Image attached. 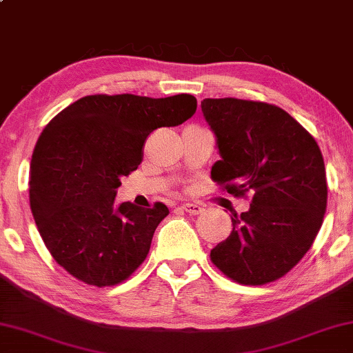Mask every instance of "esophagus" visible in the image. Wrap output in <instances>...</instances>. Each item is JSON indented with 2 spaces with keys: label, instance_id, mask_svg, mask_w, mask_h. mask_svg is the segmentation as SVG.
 <instances>
[{
  "label": "esophagus",
  "instance_id": "esophagus-1",
  "mask_svg": "<svg viewBox=\"0 0 353 353\" xmlns=\"http://www.w3.org/2000/svg\"><path fill=\"white\" fill-rule=\"evenodd\" d=\"M181 208L189 214H201L203 212V208L199 203H183Z\"/></svg>",
  "mask_w": 353,
  "mask_h": 353
}]
</instances>
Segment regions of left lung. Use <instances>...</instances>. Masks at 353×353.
<instances>
[{
  "label": "left lung",
  "instance_id": "8db88e82",
  "mask_svg": "<svg viewBox=\"0 0 353 353\" xmlns=\"http://www.w3.org/2000/svg\"><path fill=\"white\" fill-rule=\"evenodd\" d=\"M201 106L221 157L213 181L232 196L252 194L248 210L231 214V236L212 250V261L242 285L274 282L309 252L323 223V156L279 106L239 99H205Z\"/></svg>",
  "mask_w": 353,
  "mask_h": 353
}]
</instances>
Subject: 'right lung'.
<instances>
[{
  "label": "right lung",
  "instance_id": "1",
  "mask_svg": "<svg viewBox=\"0 0 353 353\" xmlns=\"http://www.w3.org/2000/svg\"><path fill=\"white\" fill-rule=\"evenodd\" d=\"M196 108L189 94L88 95L46 125L30 165V207L46 247L66 272L113 287L145 261L168 208L161 202L114 205L117 188L140 165L146 137L183 124Z\"/></svg>",
  "mask_w": 353,
  "mask_h": 353
}]
</instances>
